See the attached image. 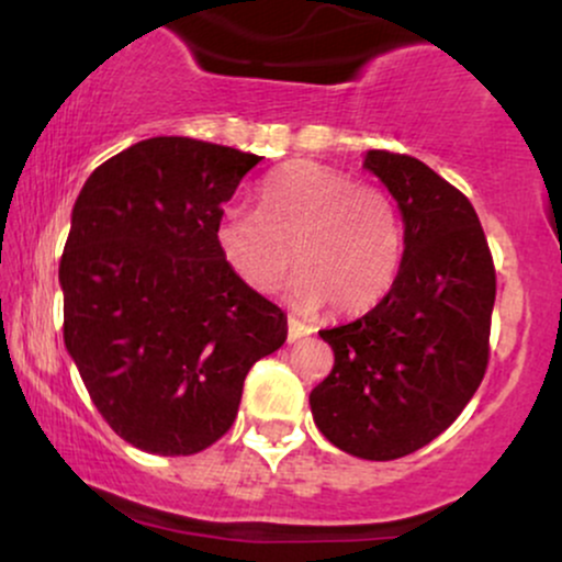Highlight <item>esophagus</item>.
<instances>
[{"label": "esophagus", "mask_w": 562, "mask_h": 562, "mask_svg": "<svg viewBox=\"0 0 562 562\" xmlns=\"http://www.w3.org/2000/svg\"><path fill=\"white\" fill-rule=\"evenodd\" d=\"M308 333H312V327H308V325H303L301 319H295V317H288V340H290V344H295V340L306 338Z\"/></svg>", "instance_id": "obj_1"}]
</instances>
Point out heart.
<instances>
[{
	"label": "heart",
	"mask_w": 562,
	"mask_h": 562,
	"mask_svg": "<svg viewBox=\"0 0 562 562\" xmlns=\"http://www.w3.org/2000/svg\"><path fill=\"white\" fill-rule=\"evenodd\" d=\"M214 240L245 288L272 293L295 261L293 299L301 306L330 301L338 314L375 306L404 256L402 216L389 192L312 160L282 166L261 184L259 214L224 211Z\"/></svg>",
	"instance_id": "obj_1"
}]
</instances>
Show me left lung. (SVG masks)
I'll list each match as a JSON object with an SVG mask.
<instances>
[{"instance_id":"obj_1","label":"left lung","mask_w":562,"mask_h":562,"mask_svg":"<svg viewBox=\"0 0 562 562\" xmlns=\"http://www.w3.org/2000/svg\"><path fill=\"white\" fill-rule=\"evenodd\" d=\"M396 198L404 259L364 317L319 330L335 364L308 396L317 428L362 460H398L460 417L488 367L496 272L473 203L423 160L370 150Z\"/></svg>"}]
</instances>
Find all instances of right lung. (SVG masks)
<instances>
[{
    "instance_id": "add662e5",
    "label": "right lung",
    "mask_w": 562,
    "mask_h": 562,
    "mask_svg": "<svg viewBox=\"0 0 562 562\" xmlns=\"http://www.w3.org/2000/svg\"><path fill=\"white\" fill-rule=\"evenodd\" d=\"M259 160L203 139H142L97 166L76 200L63 338L97 412L142 451L209 449L235 423L250 367L285 344V312L245 288L214 240Z\"/></svg>"
}]
</instances>
